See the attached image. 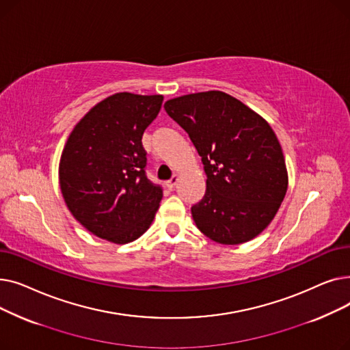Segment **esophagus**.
<instances>
[{
    "mask_svg": "<svg viewBox=\"0 0 350 350\" xmlns=\"http://www.w3.org/2000/svg\"><path fill=\"white\" fill-rule=\"evenodd\" d=\"M177 181H178V176H173L167 183H165V186H167L169 190H173L177 185Z\"/></svg>",
    "mask_w": 350,
    "mask_h": 350,
    "instance_id": "34e87169",
    "label": "esophagus"
}]
</instances>
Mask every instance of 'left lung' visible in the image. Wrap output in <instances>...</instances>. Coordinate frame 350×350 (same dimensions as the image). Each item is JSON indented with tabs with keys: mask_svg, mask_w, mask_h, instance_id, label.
<instances>
[{
	"mask_svg": "<svg viewBox=\"0 0 350 350\" xmlns=\"http://www.w3.org/2000/svg\"><path fill=\"white\" fill-rule=\"evenodd\" d=\"M164 109L204 164L206 194L191 207L197 228L224 245L261 234L288 189L284 153L268 122L221 90L178 96Z\"/></svg>",
	"mask_w": 350,
	"mask_h": 350,
	"instance_id": "8db88e82",
	"label": "left lung"
}]
</instances>
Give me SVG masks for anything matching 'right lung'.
Wrapping results in <instances>:
<instances>
[{"label":"right lung","mask_w":350,"mask_h":350,"mask_svg":"<svg viewBox=\"0 0 350 350\" xmlns=\"http://www.w3.org/2000/svg\"><path fill=\"white\" fill-rule=\"evenodd\" d=\"M163 95L120 92L77 123L59 161L65 204L89 232L113 244L147 231L163 191L146 177L142 136L160 112Z\"/></svg>","instance_id":"add662e5"}]
</instances>
